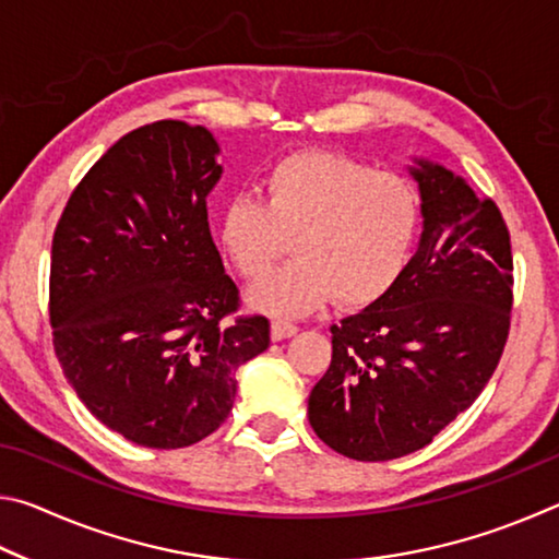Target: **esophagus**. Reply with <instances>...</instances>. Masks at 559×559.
Instances as JSON below:
<instances>
[{"label":"esophagus","mask_w":559,"mask_h":559,"mask_svg":"<svg viewBox=\"0 0 559 559\" xmlns=\"http://www.w3.org/2000/svg\"><path fill=\"white\" fill-rule=\"evenodd\" d=\"M298 333V325L288 323V320H273L271 323V340H286V337H293Z\"/></svg>","instance_id":"1"}]
</instances>
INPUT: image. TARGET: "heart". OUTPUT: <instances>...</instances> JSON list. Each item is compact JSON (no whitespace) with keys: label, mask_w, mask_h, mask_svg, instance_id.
<instances>
[{"label":"heart","mask_w":559,"mask_h":559,"mask_svg":"<svg viewBox=\"0 0 559 559\" xmlns=\"http://www.w3.org/2000/svg\"><path fill=\"white\" fill-rule=\"evenodd\" d=\"M424 204L409 177L353 157L302 150L259 179V200L236 194L216 219V243L239 276L257 281L294 239L299 259L249 293L251 308L298 318L333 300L367 308L414 257Z\"/></svg>","instance_id":"heart-1"}]
</instances>
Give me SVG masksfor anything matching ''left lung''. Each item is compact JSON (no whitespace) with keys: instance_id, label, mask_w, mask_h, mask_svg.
Wrapping results in <instances>:
<instances>
[{"instance_id":"obj_1","label":"left lung","mask_w":559,"mask_h":559,"mask_svg":"<svg viewBox=\"0 0 559 559\" xmlns=\"http://www.w3.org/2000/svg\"><path fill=\"white\" fill-rule=\"evenodd\" d=\"M409 173L419 249L384 298L330 328L333 359L308 400L318 439L355 461L431 443L484 392L510 330L513 253L496 202L427 159Z\"/></svg>"}]
</instances>
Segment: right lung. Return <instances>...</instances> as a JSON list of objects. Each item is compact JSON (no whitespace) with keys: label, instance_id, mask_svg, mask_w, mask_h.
<instances>
[{"label":"right lung","instance_id":"add662e5","mask_svg":"<svg viewBox=\"0 0 559 559\" xmlns=\"http://www.w3.org/2000/svg\"><path fill=\"white\" fill-rule=\"evenodd\" d=\"M219 145L202 126L157 120L122 135L73 189L51 243L49 320L86 409L147 449H185L224 424L236 370L271 343L236 316L206 222Z\"/></svg>","mask_w":559,"mask_h":559}]
</instances>
